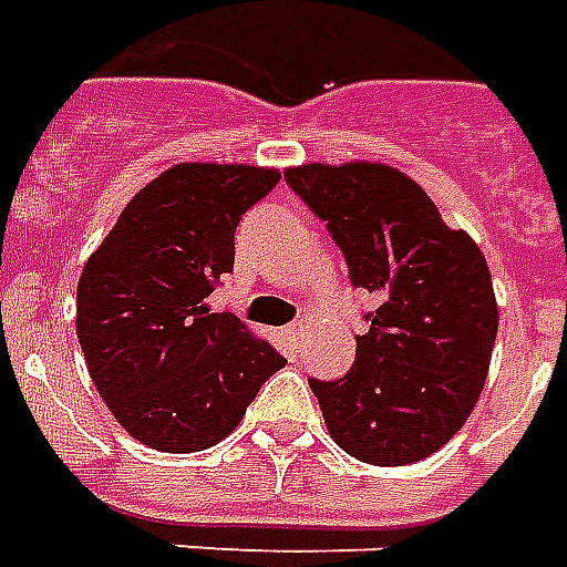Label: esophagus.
I'll return each instance as SVG.
<instances>
[{
  "label": "esophagus",
  "mask_w": 567,
  "mask_h": 567,
  "mask_svg": "<svg viewBox=\"0 0 567 567\" xmlns=\"http://www.w3.org/2000/svg\"><path fill=\"white\" fill-rule=\"evenodd\" d=\"M305 331H308V322H292V326H287L289 340H299V338H305Z\"/></svg>",
  "instance_id": "34e87169"
}]
</instances>
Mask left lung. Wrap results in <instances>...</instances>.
I'll list each match as a JSON object with an SVG mask.
<instances>
[{
    "label": "left lung",
    "mask_w": 567,
    "mask_h": 567,
    "mask_svg": "<svg viewBox=\"0 0 567 567\" xmlns=\"http://www.w3.org/2000/svg\"><path fill=\"white\" fill-rule=\"evenodd\" d=\"M289 187L329 220L349 278L380 299L343 380H310L331 440L373 466L424 461L481 398L499 308L487 259L424 187L377 161L301 164Z\"/></svg>",
    "instance_id": "1"
}]
</instances>
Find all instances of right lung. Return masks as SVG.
<instances>
[{
  "label": "right lung",
  "instance_id": "obj_1",
  "mask_svg": "<svg viewBox=\"0 0 567 567\" xmlns=\"http://www.w3.org/2000/svg\"><path fill=\"white\" fill-rule=\"evenodd\" d=\"M275 167L164 169L122 208L76 284V338L113 419L137 442L190 454L227 440L287 359L206 299L236 259V227Z\"/></svg>",
  "mask_w": 567,
  "mask_h": 567
}]
</instances>
